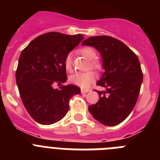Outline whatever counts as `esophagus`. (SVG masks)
<instances>
[{"instance_id": "obj_1", "label": "esophagus", "mask_w": 160, "mask_h": 160, "mask_svg": "<svg viewBox=\"0 0 160 160\" xmlns=\"http://www.w3.org/2000/svg\"><path fill=\"white\" fill-rule=\"evenodd\" d=\"M89 91H90V89H83V88H81V93H86Z\"/></svg>"}]
</instances>
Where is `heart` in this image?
Listing matches in <instances>:
<instances>
[{"mask_svg":"<svg viewBox=\"0 0 160 160\" xmlns=\"http://www.w3.org/2000/svg\"><path fill=\"white\" fill-rule=\"evenodd\" d=\"M78 52L82 54L83 56L89 60V65L92 68L100 71L102 69V64L98 60H97L96 58L97 53L95 49L92 47H83L78 49ZM64 65L65 68L68 72H71L72 71V53H68L64 60ZM95 79L94 73L91 71L84 72H78L74 74L70 77V82L72 84L77 85L81 88H88L90 84L93 82Z\"/></svg>","mask_w":160,"mask_h":160,"instance_id":"b5f03b06","label":"heart"}]
</instances>
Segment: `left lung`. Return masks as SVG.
I'll return each mask as SVG.
<instances>
[{
  "mask_svg": "<svg viewBox=\"0 0 160 160\" xmlns=\"http://www.w3.org/2000/svg\"><path fill=\"white\" fill-rule=\"evenodd\" d=\"M82 45L98 51L105 70L97 84L106 90L98 91V102L88 111L104 125H117L132 112L139 96L143 78L139 59L125 44L107 36L89 37Z\"/></svg>",
  "mask_w": 160,
  "mask_h": 160,
  "instance_id": "8db88e82",
  "label": "left lung"
}]
</instances>
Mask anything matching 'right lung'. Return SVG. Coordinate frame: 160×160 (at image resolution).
<instances>
[{"mask_svg": "<svg viewBox=\"0 0 160 160\" xmlns=\"http://www.w3.org/2000/svg\"><path fill=\"white\" fill-rule=\"evenodd\" d=\"M84 39L81 34L48 32L35 38L22 51L16 71V83L28 114L37 123L49 125L68 113L69 101L79 94V87L68 84L53 89L68 79L66 56Z\"/></svg>", "mask_w": 160, "mask_h": 160, "instance_id": "obj_1", "label": "right lung"}]
</instances>
